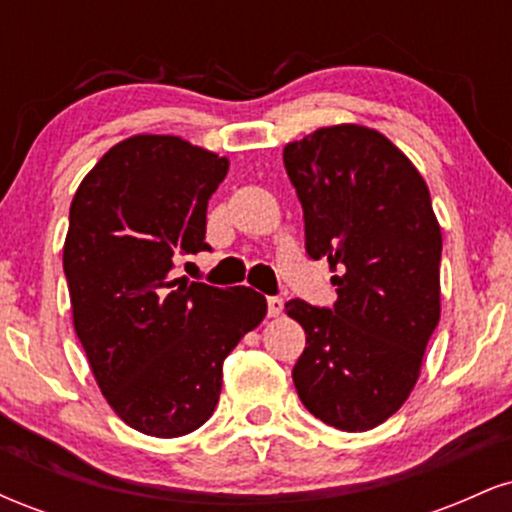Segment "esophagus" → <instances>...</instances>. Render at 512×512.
Here are the masks:
<instances>
[{
  "label": "esophagus",
  "instance_id": "1",
  "mask_svg": "<svg viewBox=\"0 0 512 512\" xmlns=\"http://www.w3.org/2000/svg\"><path fill=\"white\" fill-rule=\"evenodd\" d=\"M281 310H284V298L269 296L267 298V313H269V317H279Z\"/></svg>",
  "mask_w": 512,
  "mask_h": 512
}]
</instances>
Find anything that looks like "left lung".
Here are the masks:
<instances>
[{"mask_svg":"<svg viewBox=\"0 0 512 512\" xmlns=\"http://www.w3.org/2000/svg\"><path fill=\"white\" fill-rule=\"evenodd\" d=\"M301 199L305 252L327 257L337 303L291 298L305 330L293 385L310 414L342 431L390 419L416 385L440 317V226L419 170L390 139L322 127L284 149Z\"/></svg>","mask_w":512,"mask_h":512,"instance_id":"8db88e82","label":"left lung"}]
</instances>
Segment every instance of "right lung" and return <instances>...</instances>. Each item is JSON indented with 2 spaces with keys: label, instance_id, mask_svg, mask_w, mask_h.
Here are the masks:
<instances>
[{
  "label": "right lung",
  "instance_id": "add662e5",
  "mask_svg": "<svg viewBox=\"0 0 512 512\" xmlns=\"http://www.w3.org/2000/svg\"><path fill=\"white\" fill-rule=\"evenodd\" d=\"M228 161L178 137L139 134L76 190L64 243L74 330L98 387L127 426L192 433L214 414L223 358L267 315L262 293L173 279L209 250L207 204Z\"/></svg>",
  "mask_w": 512,
  "mask_h": 512
}]
</instances>
